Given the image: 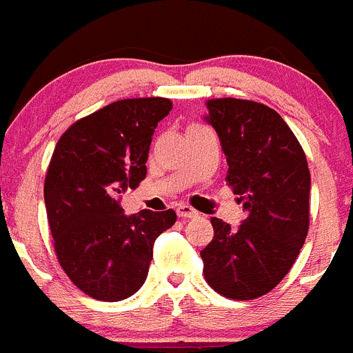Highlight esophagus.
<instances>
[{
  "instance_id": "1",
  "label": "esophagus",
  "mask_w": 353,
  "mask_h": 353,
  "mask_svg": "<svg viewBox=\"0 0 353 353\" xmlns=\"http://www.w3.org/2000/svg\"><path fill=\"white\" fill-rule=\"evenodd\" d=\"M176 214L178 218H197L199 212L195 211L194 208H190V205H185V204H180L176 208Z\"/></svg>"
}]
</instances>
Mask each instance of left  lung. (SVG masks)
Wrapping results in <instances>:
<instances>
[{"mask_svg": "<svg viewBox=\"0 0 353 353\" xmlns=\"http://www.w3.org/2000/svg\"><path fill=\"white\" fill-rule=\"evenodd\" d=\"M228 163L226 185L243 204L236 230L211 218L214 236L201 250L204 278L219 295L252 300L292 270L309 232L310 173L287 121L263 103L205 101Z\"/></svg>", "mask_w": 353, "mask_h": 353, "instance_id": "obj_1", "label": "left lung"}]
</instances>
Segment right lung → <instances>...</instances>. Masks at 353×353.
I'll use <instances>...</instances> for the list:
<instances>
[{"instance_id":"add662e5","label":"right lung","mask_w":353,"mask_h":353,"mask_svg":"<svg viewBox=\"0 0 353 353\" xmlns=\"http://www.w3.org/2000/svg\"><path fill=\"white\" fill-rule=\"evenodd\" d=\"M166 97L121 99L70 125L44 181L59 266L79 290L103 302L134 295L148 278L154 240L176 221L173 209L125 216L127 188L145 178L149 145L172 111Z\"/></svg>"}]
</instances>
